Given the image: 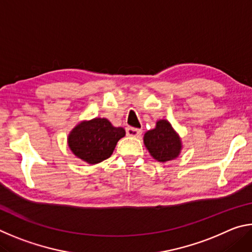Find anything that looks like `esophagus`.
<instances>
[{"label":"esophagus","mask_w":252,"mask_h":252,"mask_svg":"<svg viewBox=\"0 0 252 252\" xmlns=\"http://www.w3.org/2000/svg\"><path fill=\"white\" fill-rule=\"evenodd\" d=\"M126 131L127 135L133 136V138H139V136L142 134L141 129H135V127H131V126H127Z\"/></svg>","instance_id":"1"}]
</instances>
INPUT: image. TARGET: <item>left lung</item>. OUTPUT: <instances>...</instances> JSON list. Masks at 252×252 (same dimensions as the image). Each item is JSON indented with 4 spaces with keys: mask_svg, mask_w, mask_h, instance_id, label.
<instances>
[{
    "mask_svg": "<svg viewBox=\"0 0 252 252\" xmlns=\"http://www.w3.org/2000/svg\"><path fill=\"white\" fill-rule=\"evenodd\" d=\"M143 142L150 155L159 162L176 159L182 149L180 136L167 120H159L155 129L146 132Z\"/></svg>",
    "mask_w": 252,
    "mask_h": 252,
    "instance_id": "obj_1",
    "label": "left lung"
}]
</instances>
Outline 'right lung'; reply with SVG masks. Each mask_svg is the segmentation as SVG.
<instances>
[{
	"instance_id": "right-lung-1",
	"label": "right lung",
	"mask_w": 252,
	"mask_h": 252,
	"mask_svg": "<svg viewBox=\"0 0 252 252\" xmlns=\"http://www.w3.org/2000/svg\"><path fill=\"white\" fill-rule=\"evenodd\" d=\"M126 135L123 127H116L106 119L82 121L70 132L67 143L73 155L90 164L111 157L119 140Z\"/></svg>"
}]
</instances>
